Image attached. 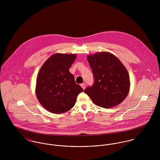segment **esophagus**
Here are the masks:
<instances>
[{
  "instance_id": "obj_1",
  "label": "esophagus",
  "mask_w": 160,
  "mask_h": 160,
  "mask_svg": "<svg viewBox=\"0 0 160 160\" xmlns=\"http://www.w3.org/2000/svg\"><path fill=\"white\" fill-rule=\"evenodd\" d=\"M81 86L82 87V88L84 90L86 89V84H85V83L81 84Z\"/></svg>"
}]
</instances>
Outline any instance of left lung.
Returning a JSON list of instances; mask_svg holds the SVG:
<instances>
[{"label":"left lung","instance_id":"1","mask_svg":"<svg viewBox=\"0 0 160 160\" xmlns=\"http://www.w3.org/2000/svg\"><path fill=\"white\" fill-rule=\"evenodd\" d=\"M87 59L93 74L94 83L84 93L100 107L109 108L121 103L130 89L129 76L124 65L108 52L89 55Z\"/></svg>","mask_w":160,"mask_h":160}]
</instances>
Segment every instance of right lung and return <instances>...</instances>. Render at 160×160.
Listing matches in <instances>:
<instances>
[{"label": "right lung", "instance_id": "add662e5", "mask_svg": "<svg viewBox=\"0 0 160 160\" xmlns=\"http://www.w3.org/2000/svg\"><path fill=\"white\" fill-rule=\"evenodd\" d=\"M76 56L56 53L46 60L38 74L35 90L38 100L52 113L62 114L71 110L77 96L83 91L69 71Z\"/></svg>", "mask_w": 160, "mask_h": 160}]
</instances>
